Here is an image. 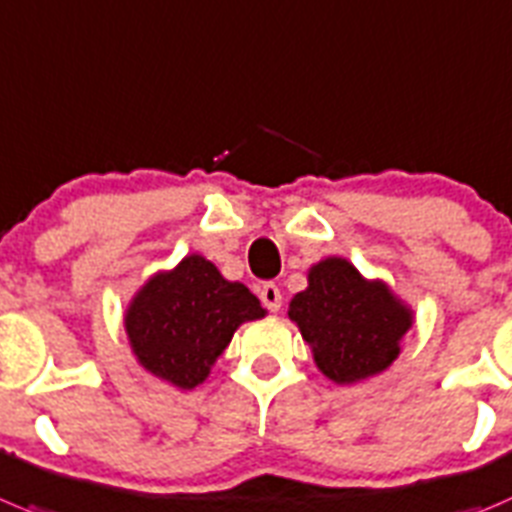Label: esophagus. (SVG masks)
I'll return each mask as SVG.
<instances>
[{"label": "esophagus", "mask_w": 512, "mask_h": 512, "mask_svg": "<svg viewBox=\"0 0 512 512\" xmlns=\"http://www.w3.org/2000/svg\"><path fill=\"white\" fill-rule=\"evenodd\" d=\"M260 301H262V306L267 308V311L278 313L280 311V303H283V296H280L278 285H273V283L262 285V288H260Z\"/></svg>", "instance_id": "obj_1"}]
</instances>
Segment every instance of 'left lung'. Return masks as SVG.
<instances>
[{
  "label": "left lung",
  "instance_id": "1",
  "mask_svg": "<svg viewBox=\"0 0 512 512\" xmlns=\"http://www.w3.org/2000/svg\"><path fill=\"white\" fill-rule=\"evenodd\" d=\"M288 319L311 347L313 362L336 385H354L388 370L413 326V308L385 280L365 278L344 257L308 267Z\"/></svg>",
  "mask_w": 512,
  "mask_h": 512
}]
</instances>
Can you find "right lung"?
<instances>
[{"mask_svg": "<svg viewBox=\"0 0 512 512\" xmlns=\"http://www.w3.org/2000/svg\"><path fill=\"white\" fill-rule=\"evenodd\" d=\"M247 285L227 280L201 255L150 275L124 311L132 354L158 380L193 390L245 321L265 316Z\"/></svg>", "mask_w": 512, "mask_h": 512, "instance_id": "obj_1", "label": "right lung"}]
</instances>
